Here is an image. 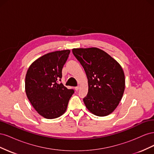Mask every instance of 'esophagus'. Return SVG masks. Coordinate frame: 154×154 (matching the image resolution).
<instances>
[{
	"instance_id": "34e87169",
	"label": "esophagus",
	"mask_w": 154,
	"mask_h": 154,
	"mask_svg": "<svg viewBox=\"0 0 154 154\" xmlns=\"http://www.w3.org/2000/svg\"><path fill=\"white\" fill-rule=\"evenodd\" d=\"M79 88H80V87H79V86H77V87H75V90L77 91H78V90H79Z\"/></svg>"
}]
</instances>
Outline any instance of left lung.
<instances>
[{
  "label": "left lung",
  "mask_w": 154,
  "mask_h": 154,
  "mask_svg": "<svg viewBox=\"0 0 154 154\" xmlns=\"http://www.w3.org/2000/svg\"><path fill=\"white\" fill-rule=\"evenodd\" d=\"M72 53L84 69L88 90L83 102L97 116L109 115L122 100L125 74L119 63L104 51L96 48L73 49Z\"/></svg>",
  "instance_id": "8db88e82"
}]
</instances>
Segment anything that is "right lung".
<instances>
[{
  "label": "right lung",
  "mask_w": 154,
  "mask_h": 154,
  "mask_svg": "<svg viewBox=\"0 0 154 154\" xmlns=\"http://www.w3.org/2000/svg\"><path fill=\"white\" fill-rule=\"evenodd\" d=\"M70 50L58 51L43 55L32 63L26 75L27 98L40 116L47 119L60 117L66 112L74 92L62 83V68Z\"/></svg>",
  "instance_id": "add662e5"
}]
</instances>
